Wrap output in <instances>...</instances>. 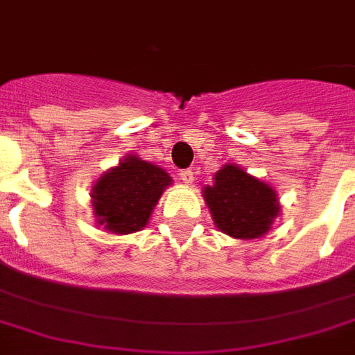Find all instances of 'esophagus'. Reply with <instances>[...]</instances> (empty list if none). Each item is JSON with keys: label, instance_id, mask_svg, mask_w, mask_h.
<instances>
[{"label": "esophagus", "instance_id": "esophagus-1", "mask_svg": "<svg viewBox=\"0 0 355 355\" xmlns=\"http://www.w3.org/2000/svg\"><path fill=\"white\" fill-rule=\"evenodd\" d=\"M180 178L183 183H187V185H193L194 181V170L193 168H185V170H181Z\"/></svg>", "mask_w": 355, "mask_h": 355}]
</instances>
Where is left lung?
<instances>
[{"label":"left lung","instance_id":"8db88e82","mask_svg":"<svg viewBox=\"0 0 355 355\" xmlns=\"http://www.w3.org/2000/svg\"><path fill=\"white\" fill-rule=\"evenodd\" d=\"M204 200L218 230L236 239L262 238L281 209L273 187L236 164L218 170L215 183L204 189Z\"/></svg>","mask_w":355,"mask_h":355}]
</instances>
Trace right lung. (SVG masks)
I'll return each instance as SVG.
<instances>
[{
	"label": "right lung",
	"mask_w": 355,
	"mask_h": 355,
	"mask_svg": "<svg viewBox=\"0 0 355 355\" xmlns=\"http://www.w3.org/2000/svg\"><path fill=\"white\" fill-rule=\"evenodd\" d=\"M170 183L172 178L166 170L138 155H127L93 185L92 204L97 223L112 234L142 230Z\"/></svg>",
	"instance_id": "add662e5"
}]
</instances>
